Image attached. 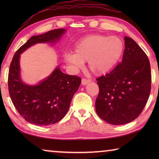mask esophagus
I'll use <instances>...</instances> for the list:
<instances>
[{"instance_id": "1", "label": "esophagus", "mask_w": 159, "mask_h": 159, "mask_svg": "<svg viewBox=\"0 0 159 159\" xmlns=\"http://www.w3.org/2000/svg\"><path fill=\"white\" fill-rule=\"evenodd\" d=\"M90 82V80L87 79H82V85H87L88 83Z\"/></svg>"}]
</instances>
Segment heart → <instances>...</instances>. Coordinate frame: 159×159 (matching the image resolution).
Instances as JSON below:
<instances>
[{
	"mask_svg": "<svg viewBox=\"0 0 159 159\" xmlns=\"http://www.w3.org/2000/svg\"><path fill=\"white\" fill-rule=\"evenodd\" d=\"M75 53H66L64 60L74 69H79L88 61L93 74L108 73L119 62L124 52V43L120 38L102 34L90 35L77 43Z\"/></svg>",
	"mask_w": 159,
	"mask_h": 159,
	"instance_id": "1",
	"label": "heart"
}]
</instances>
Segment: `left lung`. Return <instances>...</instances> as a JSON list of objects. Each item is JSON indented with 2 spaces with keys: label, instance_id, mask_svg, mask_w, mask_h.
Wrapping results in <instances>:
<instances>
[{
  "label": "left lung",
  "instance_id": "left-lung-1",
  "mask_svg": "<svg viewBox=\"0 0 159 159\" xmlns=\"http://www.w3.org/2000/svg\"><path fill=\"white\" fill-rule=\"evenodd\" d=\"M123 59L111 72L99 77L95 101L98 115L112 125H123L139 116L151 92L149 60L133 39L125 37Z\"/></svg>",
  "mask_w": 159,
  "mask_h": 159
}]
</instances>
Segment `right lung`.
I'll use <instances>...</instances> for the list:
<instances>
[{"mask_svg":"<svg viewBox=\"0 0 159 159\" xmlns=\"http://www.w3.org/2000/svg\"><path fill=\"white\" fill-rule=\"evenodd\" d=\"M65 32L58 29L31 37L17 50L10 63L8 90L16 109L26 121L36 125L57 123L68 111L81 79L64 74L57 66L47 79L36 85H29L20 79V54L39 43H55Z\"/></svg>","mask_w":159,"mask_h":159,"instance_id":"obj_1","label":"right lung"}]
</instances>
